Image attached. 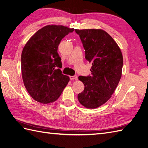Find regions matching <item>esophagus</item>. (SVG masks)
Listing matches in <instances>:
<instances>
[{"label":"esophagus","mask_w":148,"mask_h":148,"mask_svg":"<svg viewBox=\"0 0 148 148\" xmlns=\"http://www.w3.org/2000/svg\"><path fill=\"white\" fill-rule=\"evenodd\" d=\"M70 79H71V80H78V77H77V75L70 76Z\"/></svg>","instance_id":"obj_1"}]
</instances>
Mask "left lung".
<instances>
[{
    "label": "left lung",
    "mask_w": 148,
    "mask_h": 148,
    "mask_svg": "<svg viewBox=\"0 0 148 148\" xmlns=\"http://www.w3.org/2000/svg\"><path fill=\"white\" fill-rule=\"evenodd\" d=\"M85 51V58L92 63L91 75L78 77L85 88L78 95L82 105L95 109L111 97L122 75L123 58L114 39L101 29L75 30Z\"/></svg>",
    "instance_id": "obj_1"
}]
</instances>
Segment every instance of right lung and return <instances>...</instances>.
<instances>
[{
	"label": "right lung",
	"instance_id": "obj_1",
	"mask_svg": "<svg viewBox=\"0 0 148 148\" xmlns=\"http://www.w3.org/2000/svg\"><path fill=\"white\" fill-rule=\"evenodd\" d=\"M66 26L49 25L34 34L26 43L21 55L23 84L35 101L43 104L55 101L68 83L62 73L61 58L57 52L62 39L74 31Z\"/></svg>",
	"mask_w": 148,
	"mask_h": 148
}]
</instances>
